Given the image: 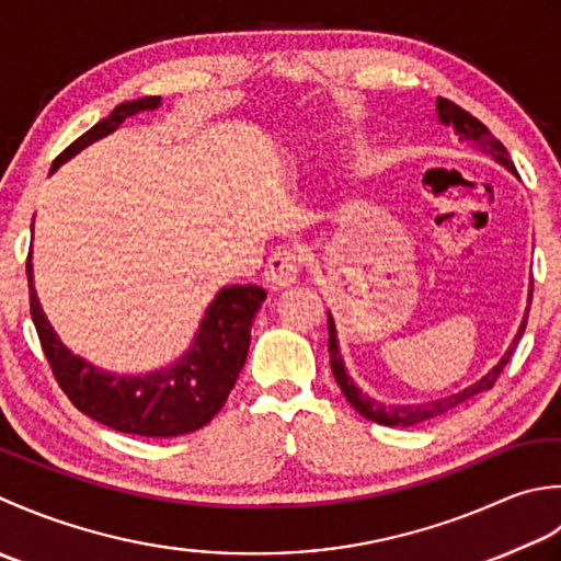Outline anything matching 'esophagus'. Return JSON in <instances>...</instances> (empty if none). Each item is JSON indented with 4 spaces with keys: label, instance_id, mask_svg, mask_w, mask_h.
<instances>
[{
    "label": "esophagus",
    "instance_id": "1",
    "mask_svg": "<svg viewBox=\"0 0 561 561\" xmlns=\"http://www.w3.org/2000/svg\"><path fill=\"white\" fill-rule=\"evenodd\" d=\"M300 273V256L293 249H280L268 259L264 280L271 290H285L297 280Z\"/></svg>",
    "mask_w": 561,
    "mask_h": 561
}]
</instances>
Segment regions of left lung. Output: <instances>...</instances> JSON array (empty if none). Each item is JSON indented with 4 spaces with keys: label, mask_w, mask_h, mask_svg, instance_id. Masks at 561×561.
Returning <instances> with one entry per match:
<instances>
[{
    "label": "left lung",
    "mask_w": 561,
    "mask_h": 561,
    "mask_svg": "<svg viewBox=\"0 0 561 561\" xmlns=\"http://www.w3.org/2000/svg\"><path fill=\"white\" fill-rule=\"evenodd\" d=\"M438 118L443 125H450L455 130V135L460 137V142H472L477 150H482L486 154H491L496 159L499 164H504L506 169H511L513 174H516V167H513L508 150L504 145H501L494 135L489 133L486 125L482 121H477L472 113H467L465 108H460L457 104L448 99H438ZM530 300H533V285H530ZM528 312H530V302H528V310H525L523 322L518 327V334L513 339V344L508 346V351L504 353V358H501L494 368H491L484 377H479V380L470 387H465V390L448 394V397H440V399H433V402H424V404H380L370 399L368 394H363L356 382L351 380L346 368H344V360H341V353H339V341H336V327H334V319L329 314V363H331V373H334L336 382L341 387V392L348 399V404L358 411L360 416H365L368 421H375V424L380 426H416L421 421H428V419H436L448 414V411L462 407L465 402H470V399L479 397L482 392L491 390L496 382V377L501 375V370L506 368V363L511 360L513 351H516L518 341L525 331V324H528Z\"/></svg>",
    "instance_id": "left-lung-1"
}]
</instances>
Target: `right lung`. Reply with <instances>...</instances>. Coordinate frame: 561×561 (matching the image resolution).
Returning a JSON list of instances; mask_svg holds the SVG:
<instances>
[{
  "label": "right lung",
  "instance_id": "add662e5",
  "mask_svg": "<svg viewBox=\"0 0 561 561\" xmlns=\"http://www.w3.org/2000/svg\"><path fill=\"white\" fill-rule=\"evenodd\" d=\"M159 104H162L159 96L125 101L113 108L108 118L99 121L94 128L57 154L50 171L82 152L91 142L111 135L125 118L154 111ZM26 273L33 324H36L43 353L60 390L89 419L113 431L147 438L184 436L210 424L217 411L225 407L244 368L251 322L261 310V302L266 300V293L259 285L222 288L205 310L191 348L174 365L147 375H113L99 370L84 358L72 356L55 336L33 288L31 251Z\"/></svg>",
  "mask_w": 561,
  "mask_h": 561
}]
</instances>
